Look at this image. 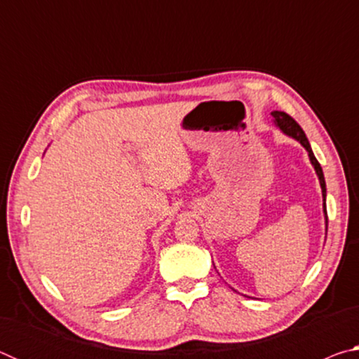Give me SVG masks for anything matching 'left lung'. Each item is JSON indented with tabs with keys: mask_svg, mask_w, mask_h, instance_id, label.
<instances>
[{
	"mask_svg": "<svg viewBox=\"0 0 359 359\" xmlns=\"http://www.w3.org/2000/svg\"><path fill=\"white\" fill-rule=\"evenodd\" d=\"M272 121H274V125L277 126L278 130H280L283 135H287L290 137L296 139L297 142H299L304 149L307 150L309 154V160H311L312 166L315 169V172H317V177L320 180V187H321V196H323V214H325V229L327 231V215H326V182H325V175H323V169H321L320 163L317 161V158H315L311 144H309L307 137H306V133L302 131V128L299 125H297V121L294 118H291L288 114H285L282 111H272ZM215 267V266H214Z\"/></svg>",
	"mask_w": 359,
	"mask_h": 359,
	"instance_id": "left-lung-1",
	"label": "left lung"
}]
</instances>
